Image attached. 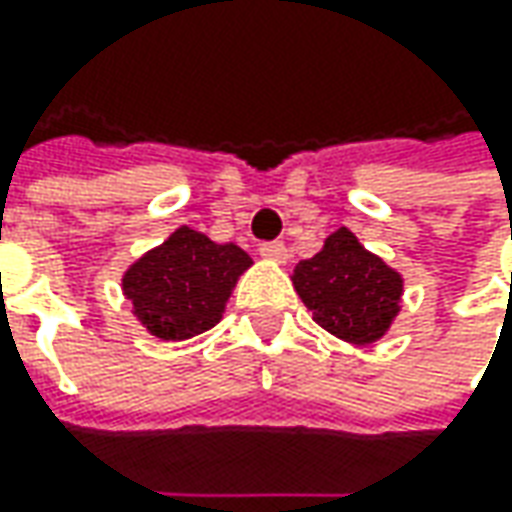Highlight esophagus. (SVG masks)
Segmentation results:
<instances>
[{"mask_svg":"<svg viewBox=\"0 0 512 512\" xmlns=\"http://www.w3.org/2000/svg\"><path fill=\"white\" fill-rule=\"evenodd\" d=\"M259 253L270 259V262H285L287 259V247L285 242H262L259 245Z\"/></svg>","mask_w":512,"mask_h":512,"instance_id":"34e87169","label":"esophagus"}]
</instances>
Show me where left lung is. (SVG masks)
I'll list each match as a JSON object with an SVG mask.
<instances>
[{"instance_id": "8db88e82", "label": "left lung", "mask_w": 512, "mask_h": 512, "mask_svg": "<svg viewBox=\"0 0 512 512\" xmlns=\"http://www.w3.org/2000/svg\"><path fill=\"white\" fill-rule=\"evenodd\" d=\"M293 287L316 325L353 344L382 339L402 299V276L364 250L347 227L330 233L313 259L296 265Z\"/></svg>"}]
</instances>
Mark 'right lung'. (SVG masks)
Here are the masks:
<instances>
[{
  "label": "right lung",
  "instance_id": "1",
  "mask_svg": "<svg viewBox=\"0 0 512 512\" xmlns=\"http://www.w3.org/2000/svg\"><path fill=\"white\" fill-rule=\"evenodd\" d=\"M250 265L239 245H216L199 230L179 227L128 267L122 290L150 336L182 342L222 319L230 290Z\"/></svg>",
  "mask_w": 512,
  "mask_h": 512
}]
</instances>
